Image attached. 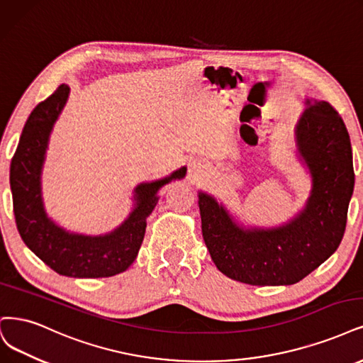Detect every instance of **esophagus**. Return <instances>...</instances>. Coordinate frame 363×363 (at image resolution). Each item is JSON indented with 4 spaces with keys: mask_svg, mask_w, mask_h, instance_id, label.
<instances>
[{
    "mask_svg": "<svg viewBox=\"0 0 363 363\" xmlns=\"http://www.w3.org/2000/svg\"><path fill=\"white\" fill-rule=\"evenodd\" d=\"M192 171H196V167H194V168H192Z\"/></svg>",
    "mask_w": 363,
    "mask_h": 363,
    "instance_id": "1",
    "label": "esophagus"
}]
</instances>
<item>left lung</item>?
Returning a JSON list of instances; mask_svg holds the SVG:
<instances>
[{"mask_svg":"<svg viewBox=\"0 0 363 363\" xmlns=\"http://www.w3.org/2000/svg\"><path fill=\"white\" fill-rule=\"evenodd\" d=\"M296 126L298 152L311 171L306 207L290 223L245 230L215 198L199 192L206 246L216 267L249 285H291L302 281L338 249L354 187L350 136L329 102L315 101Z\"/></svg>","mask_w":363,"mask_h":363,"instance_id":"8db88e82","label":"left lung"}]
</instances>
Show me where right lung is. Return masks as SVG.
<instances>
[{
    "label": "right lung",
    "mask_w": 363,
    "mask_h": 363,
    "mask_svg": "<svg viewBox=\"0 0 363 363\" xmlns=\"http://www.w3.org/2000/svg\"><path fill=\"white\" fill-rule=\"evenodd\" d=\"M69 86L60 85L37 105L25 123L10 165L16 227L23 243L46 266L72 278H108L126 270L135 261L144 240L145 219L152 213L156 192L171 180L183 179L186 168L169 177L136 186V207L117 230L106 235L70 234L49 220L40 194V172L49 133L69 97Z\"/></svg>",
    "instance_id": "add662e5"
}]
</instances>
